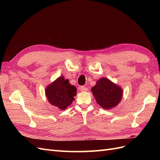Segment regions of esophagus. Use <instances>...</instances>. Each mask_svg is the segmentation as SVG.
<instances>
[{"label": "esophagus", "mask_w": 160, "mask_h": 160, "mask_svg": "<svg viewBox=\"0 0 160 160\" xmlns=\"http://www.w3.org/2000/svg\"><path fill=\"white\" fill-rule=\"evenodd\" d=\"M79 89L81 91H88V88H87V87H85V86H81Z\"/></svg>", "instance_id": "34e87169"}]
</instances>
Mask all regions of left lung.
I'll use <instances>...</instances> for the list:
<instances>
[{"instance_id":"left-lung-1","label":"left lung","mask_w":160,"mask_h":160,"mask_svg":"<svg viewBox=\"0 0 160 160\" xmlns=\"http://www.w3.org/2000/svg\"><path fill=\"white\" fill-rule=\"evenodd\" d=\"M91 91L97 102L105 109L115 107L122 98V88L107 78H101L98 81Z\"/></svg>"}]
</instances>
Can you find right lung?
Segmentation results:
<instances>
[{
    "label": "right lung",
    "instance_id": "obj_1",
    "mask_svg": "<svg viewBox=\"0 0 160 160\" xmlns=\"http://www.w3.org/2000/svg\"><path fill=\"white\" fill-rule=\"evenodd\" d=\"M69 82L68 79H65L64 77L61 76L48 85L45 90L49 102L60 109L67 108L75 99L77 89Z\"/></svg>",
    "mask_w": 160,
    "mask_h": 160
}]
</instances>
